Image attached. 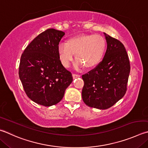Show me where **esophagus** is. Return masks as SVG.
<instances>
[{
	"label": "esophagus",
	"instance_id": "1",
	"mask_svg": "<svg viewBox=\"0 0 148 148\" xmlns=\"http://www.w3.org/2000/svg\"><path fill=\"white\" fill-rule=\"evenodd\" d=\"M80 76V75H78V74H72V77H73V78L74 79H76V78H77V77H79Z\"/></svg>",
	"mask_w": 148,
	"mask_h": 148
}]
</instances>
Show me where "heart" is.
I'll return each mask as SVG.
<instances>
[{
	"label": "heart",
	"mask_w": 148,
	"mask_h": 148,
	"mask_svg": "<svg viewBox=\"0 0 148 148\" xmlns=\"http://www.w3.org/2000/svg\"><path fill=\"white\" fill-rule=\"evenodd\" d=\"M106 49V41L100 35L82 34L67 39L66 43L58 46V53L61 63L69 67L75 54V68L83 66L92 69L100 63Z\"/></svg>",
	"instance_id": "b5f03b06"
}]
</instances>
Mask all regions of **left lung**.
I'll return each mask as SVG.
<instances>
[{
  "label": "left lung",
  "instance_id": "left-lung-1",
  "mask_svg": "<svg viewBox=\"0 0 148 148\" xmlns=\"http://www.w3.org/2000/svg\"><path fill=\"white\" fill-rule=\"evenodd\" d=\"M107 50L96 68L82 76V99L87 106L98 109L112 107L125 95L130 63L123 45L104 33Z\"/></svg>",
  "mask_w": 148,
  "mask_h": 148
}]
</instances>
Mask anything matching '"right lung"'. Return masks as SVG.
Instances as JSON below:
<instances>
[{
  "label": "right lung",
  "instance_id": "1",
  "mask_svg": "<svg viewBox=\"0 0 148 148\" xmlns=\"http://www.w3.org/2000/svg\"><path fill=\"white\" fill-rule=\"evenodd\" d=\"M65 32L48 29L29 43L21 56L18 75L28 97L41 106L59 103L73 78L61 64L58 46Z\"/></svg>",
  "mask_w": 148,
  "mask_h": 148
}]
</instances>
